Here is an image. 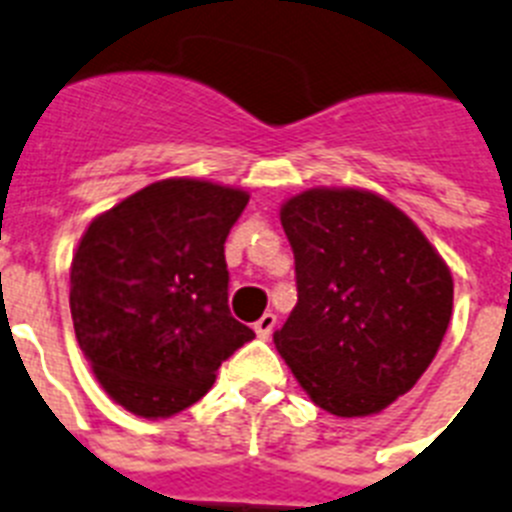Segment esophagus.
<instances>
[{
    "mask_svg": "<svg viewBox=\"0 0 512 512\" xmlns=\"http://www.w3.org/2000/svg\"><path fill=\"white\" fill-rule=\"evenodd\" d=\"M274 325H277V315L274 312H264L256 323H253V330L259 338H269L274 333Z\"/></svg>",
    "mask_w": 512,
    "mask_h": 512,
    "instance_id": "34e87169",
    "label": "esophagus"
}]
</instances>
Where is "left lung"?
Returning <instances> with one entry per match:
<instances>
[{"instance_id": "left-lung-1", "label": "left lung", "mask_w": 512, "mask_h": 512, "mask_svg": "<svg viewBox=\"0 0 512 512\" xmlns=\"http://www.w3.org/2000/svg\"><path fill=\"white\" fill-rule=\"evenodd\" d=\"M297 305L274 343L302 390L338 418L413 390L454 307L449 266L418 225L364 189H307L282 207Z\"/></svg>"}]
</instances>
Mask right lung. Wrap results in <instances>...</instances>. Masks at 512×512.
<instances>
[{
  "label": "right lung",
  "mask_w": 512,
  "mask_h": 512,
  "mask_svg": "<svg viewBox=\"0 0 512 512\" xmlns=\"http://www.w3.org/2000/svg\"><path fill=\"white\" fill-rule=\"evenodd\" d=\"M243 189L164 179L92 220L71 261L76 341L104 392L140 418L205 397L251 341L228 307L225 238Z\"/></svg>",
  "instance_id": "1"
}]
</instances>
